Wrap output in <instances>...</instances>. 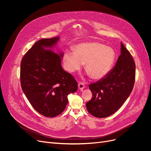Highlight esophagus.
I'll use <instances>...</instances> for the list:
<instances>
[{"label":"esophagus","instance_id":"34e87169","mask_svg":"<svg viewBox=\"0 0 151 151\" xmlns=\"http://www.w3.org/2000/svg\"><path fill=\"white\" fill-rule=\"evenodd\" d=\"M78 88L80 90H83V89L85 88V85L83 83H78Z\"/></svg>","mask_w":151,"mask_h":151}]
</instances>
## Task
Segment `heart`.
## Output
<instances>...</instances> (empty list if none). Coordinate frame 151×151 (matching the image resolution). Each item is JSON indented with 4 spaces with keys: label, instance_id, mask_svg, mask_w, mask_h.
Listing matches in <instances>:
<instances>
[{
    "label": "heart",
    "instance_id": "obj_1",
    "mask_svg": "<svg viewBox=\"0 0 151 151\" xmlns=\"http://www.w3.org/2000/svg\"><path fill=\"white\" fill-rule=\"evenodd\" d=\"M116 59L115 50L99 42L82 43L76 45L74 52L63 54L65 69L70 73L80 70L83 63L93 80H100L106 76L112 70Z\"/></svg>",
    "mask_w": 151,
    "mask_h": 151
}]
</instances>
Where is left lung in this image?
I'll return each mask as SVG.
<instances>
[{
	"label": "left lung",
	"instance_id": "obj_1",
	"mask_svg": "<svg viewBox=\"0 0 151 151\" xmlns=\"http://www.w3.org/2000/svg\"><path fill=\"white\" fill-rule=\"evenodd\" d=\"M135 79V63L129 51L121 43V55L108 75L89 86L92 93L86 108L92 116L106 117L119 109L131 93Z\"/></svg>",
	"mask_w": 151,
	"mask_h": 151
}]
</instances>
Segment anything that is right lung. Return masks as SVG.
<instances>
[{
    "instance_id": "obj_1",
    "label": "right lung",
    "mask_w": 151,
    "mask_h": 151,
    "mask_svg": "<svg viewBox=\"0 0 151 151\" xmlns=\"http://www.w3.org/2000/svg\"><path fill=\"white\" fill-rule=\"evenodd\" d=\"M59 37L36 42L21 63V88L30 104L44 116H57L64 111L68 96L75 92L78 84L72 75L63 70V52L51 50Z\"/></svg>"
}]
</instances>
